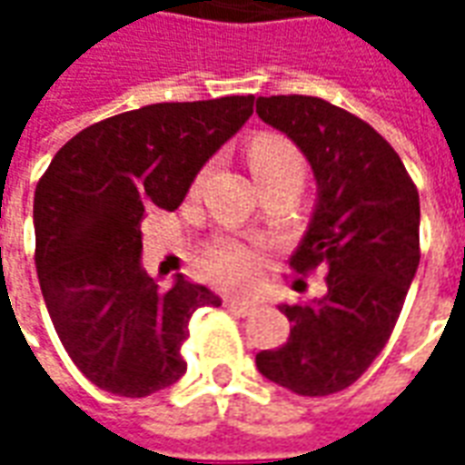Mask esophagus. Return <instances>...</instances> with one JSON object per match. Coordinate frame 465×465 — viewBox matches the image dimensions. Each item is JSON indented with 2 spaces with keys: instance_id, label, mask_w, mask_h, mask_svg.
<instances>
[{
  "instance_id": "34e87169",
  "label": "esophagus",
  "mask_w": 465,
  "mask_h": 465,
  "mask_svg": "<svg viewBox=\"0 0 465 465\" xmlns=\"http://www.w3.org/2000/svg\"><path fill=\"white\" fill-rule=\"evenodd\" d=\"M223 306H226V312L236 313V316H249V313L256 312V303L243 302V299H226Z\"/></svg>"
}]
</instances>
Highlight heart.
<instances>
[{"instance_id": "b5f03b06", "label": "heart", "mask_w": 465, "mask_h": 465, "mask_svg": "<svg viewBox=\"0 0 465 465\" xmlns=\"http://www.w3.org/2000/svg\"><path fill=\"white\" fill-rule=\"evenodd\" d=\"M246 162L252 169L253 179L262 189L289 183L302 189L306 179V159L299 152V146L289 142L282 134L263 132L256 134L246 146ZM206 282L226 289H243L253 282L259 269V253L252 246L233 239H219L212 246H206L199 256Z\"/></svg>"}]
</instances>
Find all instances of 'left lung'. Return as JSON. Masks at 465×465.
Here are the masks:
<instances>
[{"label": "left lung", "instance_id": "1", "mask_svg": "<svg viewBox=\"0 0 465 465\" xmlns=\"http://www.w3.org/2000/svg\"><path fill=\"white\" fill-rule=\"evenodd\" d=\"M256 114L302 149L319 183L289 269L329 272L319 302L282 303L292 333L256 366L299 396H331L361 379L399 322L420 259L419 189L371 124L326 99L259 96Z\"/></svg>", "mask_w": 465, "mask_h": 465}]
</instances>
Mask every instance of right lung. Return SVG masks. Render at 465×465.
<instances>
[{
	"label": "right lung",
	"instance_id": "obj_1",
	"mask_svg": "<svg viewBox=\"0 0 465 465\" xmlns=\"http://www.w3.org/2000/svg\"><path fill=\"white\" fill-rule=\"evenodd\" d=\"M253 96L163 102L86 126L35 193V263L59 341L99 389L143 399L186 373L182 343L206 286L162 289L142 263V219L173 212L206 159L252 116Z\"/></svg>",
	"mask_w": 465,
	"mask_h": 465
}]
</instances>
